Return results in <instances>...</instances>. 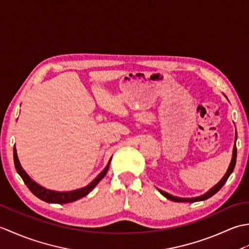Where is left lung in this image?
<instances>
[{
	"label": "left lung",
	"instance_id": "8db88e82",
	"mask_svg": "<svg viewBox=\"0 0 249 249\" xmlns=\"http://www.w3.org/2000/svg\"><path fill=\"white\" fill-rule=\"evenodd\" d=\"M236 139H237V135L235 133V139H234V145H233V151H232V158H231V162L230 165L228 167V170H227V172L225 173V176L221 178L220 181L215 185V186H213L211 189H209L208 192H206L205 194L201 195V196H198V197H194V198H181V197H177V196H172L170 194H168L166 192H163V190L158 188V192H160L163 197H166L167 199L171 200V201H174V202H196V201H203V200H206L212 197L213 195H215L216 193L218 192V190L224 186L225 183L227 182V179H228V178L230 177V174L233 172L234 170V167H235V162H236V145H235V142H236Z\"/></svg>",
	"mask_w": 249,
	"mask_h": 249
}]
</instances>
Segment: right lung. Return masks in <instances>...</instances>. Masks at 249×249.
Returning <instances> with one entry per match:
<instances>
[{
    "label": "right lung",
    "mask_w": 249,
    "mask_h": 249,
    "mask_svg": "<svg viewBox=\"0 0 249 249\" xmlns=\"http://www.w3.org/2000/svg\"><path fill=\"white\" fill-rule=\"evenodd\" d=\"M111 158L108 161L107 166L105 167L104 170L100 172L91 183L87 185V186L79 189H75V190H71V192H55V190H50L40 186L39 184H37L34 179H32L30 178L29 174L24 171V169L22 167H21V163L19 161V158L17 155V150H16V146L14 147V162L18 174L21 177V178L23 179V182L25 183L26 186H28V188L36 196L37 198H39L40 200L46 201V202H49V203H60V204L70 203V202H72V201H76L78 199L86 197V196L91 193L95 188V186L102 181L106 174H107Z\"/></svg>",
    "instance_id": "1"
}]
</instances>
